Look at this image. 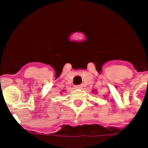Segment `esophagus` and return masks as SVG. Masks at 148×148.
Masks as SVG:
<instances>
[{
	"instance_id": "esophagus-1",
	"label": "esophagus",
	"mask_w": 148,
	"mask_h": 148,
	"mask_svg": "<svg viewBox=\"0 0 148 148\" xmlns=\"http://www.w3.org/2000/svg\"><path fill=\"white\" fill-rule=\"evenodd\" d=\"M75 88H78V89H79V88H82V85H75Z\"/></svg>"
}]
</instances>
